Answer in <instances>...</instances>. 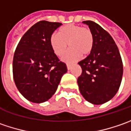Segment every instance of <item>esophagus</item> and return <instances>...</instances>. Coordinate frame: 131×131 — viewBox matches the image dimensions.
I'll return each mask as SVG.
<instances>
[{"instance_id":"esophagus-1","label":"esophagus","mask_w":131,"mask_h":131,"mask_svg":"<svg viewBox=\"0 0 131 131\" xmlns=\"http://www.w3.org/2000/svg\"><path fill=\"white\" fill-rule=\"evenodd\" d=\"M66 66H67L68 70H70V69H71V65H70L69 63H67V64H66Z\"/></svg>"}]
</instances>
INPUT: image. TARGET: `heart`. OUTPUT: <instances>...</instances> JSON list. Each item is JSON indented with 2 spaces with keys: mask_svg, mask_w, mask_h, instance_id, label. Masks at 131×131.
I'll use <instances>...</instances> for the list:
<instances>
[{
  "mask_svg": "<svg viewBox=\"0 0 131 131\" xmlns=\"http://www.w3.org/2000/svg\"><path fill=\"white\" fill-rule=\"evenodd\" d=\"M49 42L54 53L63 55L66 48L63 60L66 62H73L80 58L81 55L87 56L91 52L93 47L94 38L92 31L83 26L76 24H68L59 30V34L52 33Z\"/></svg>",
  "mask_w": 131,
  "mask_h": 131,
  "instance_id": "obj_1",
  "label": "heart"
}]
</instances>
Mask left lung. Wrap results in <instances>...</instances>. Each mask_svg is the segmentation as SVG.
<instances>
[{"mask_svg":"<svg viewBox=\"0 0 131 131\" xmlns=\"http://www.w3.org/2000/svg\"><path fill=\"white\" fill-rule=\"evenodd\" d=\"M94 38L93 47L79 62L82 73L77 83L81 94L90 103L99 105L111 100L120 86L123 66L118 47L110 34L95 22L87 20Z\"/></svg>","mask_w":131,"mask_h":131,"instance_id":"1","label":"left lung"}]
</instances>
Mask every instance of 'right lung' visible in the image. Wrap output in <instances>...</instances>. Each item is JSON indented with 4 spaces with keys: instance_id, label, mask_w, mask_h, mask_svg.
<instances>
[{
    "instance_id": "obj_1",
    "label": "right lung",
    "mask_w": 131,
    "mask_h": 131,
    "mask_svg": "<svg viewBox=\"0 0 131 131\" xmlns=\"http://www.w3.org/2000/svg\"><path fill=\"white\" fill-rule=\"evenodd\" d=\"M62 24L42 20L23 35L13 58V77L19 93L33 103L52 96L67 71L51 47L49 38Z\"/></svg>"
}]
</instances>
